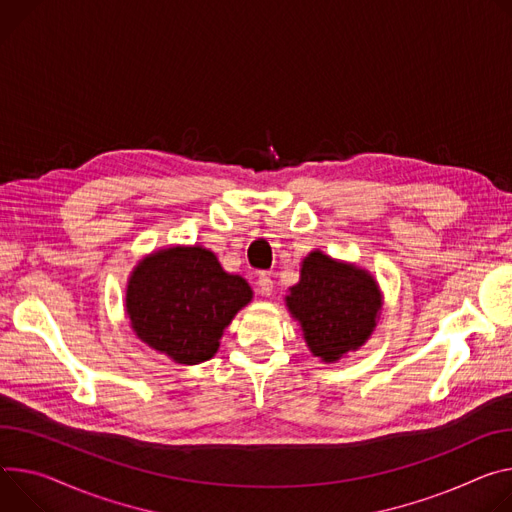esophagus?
Segmentation results:
<instances>
[{
  "label": "esophagus",
  "instance_id": "esophagus-1",
  "mask_svg": "<svg viewBox=\"0 0 512 512\" xmlns=\"http://www.w3.org/2000/svg\"><path fill=\"white\" fill-rule=\"evenodd\" d=\"M257 290L261 296H269L273 292V280L267 275V273H261L257 277Z\"/></svg>",
  "mask_w": 512,
  "mask_h": 512
}]
</instances>
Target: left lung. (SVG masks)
<instances>
[{
  "mask_svg": "<svg viewBox=\"0 0 512 512\" xmlns=\"http://www.w3.org/2000/svg\"><path fill=\"white\" fill-rule=\"evenodd\" d=\"M286 302L310 351L322 361H337L361 347L382 308L374 277L320 251L304 259L300 282L290 288Z\"/></svg>",
  "mask_w": 512,
  "mask_h": 512,
  "instance_id": "1",
  "label": "left lung"
}]
</instances>
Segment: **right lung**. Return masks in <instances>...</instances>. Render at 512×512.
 <instances>
[{"instance_id":"obj_1","label":"right lung","mask_w":512,"mask_h":512,"mask_svg":"<svg viewBox=\"0 0 512 512\" xmlns=\"http://www.w3.org/2000/svg\"><path fill=\"white\" fill-rule=\"evenodd\" d=\"M251 288L226 273L216 255L202 247L163 249L132 271L126 312L138 339L175 363L196 365L210 359L245 304Z\"/></svg>"}]
</instances>
